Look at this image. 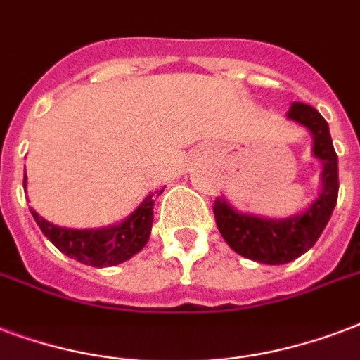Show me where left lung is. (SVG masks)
<instances>
[{"mask_svg": "<svg viewBox=\"0 0 360 360\" xmlns=\"http://www.w3.org/2000/svg\"><path fill=\"white\" fill-rule=\"evenodd\" d=\"M287 119L311 134V153L321 162V192L308 210L285 219L243 213L224 198L213 205L217 229L236 253L260 264H287L315 245L338 200V156L326 120L311 105L295 101Z\"/></svg>", "mask_w": 360, "mask_h": 360, "instance_id": "left-lung-1", "label": "left lung"}]
</instances>
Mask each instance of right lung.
I'll return each mask as SVG.
<instances>
[{
  "label": "right lung",
  "mask_w": 360,
  "mask_h": 360,
  "mask_svg": "<svg viewBox=\"0 0 360 360\" xmlns=\"http://www.w3.org/2000/svg\"><path fill=\"white\" fill-rule=\"evenodd\" d=\"M26 175H24V188H26ZM162 192V191H160ZM156 191L126 217L124 221L101 229H65L49 223L46 219L30 207L35 223L46 240L58 251L68 255L86 266L105 268L117 266L124 260L137 255L149 241L150 229H153V207H155Z\"/></svg>",
  "instance_id": "right-lung-1"
}]
</instances>
